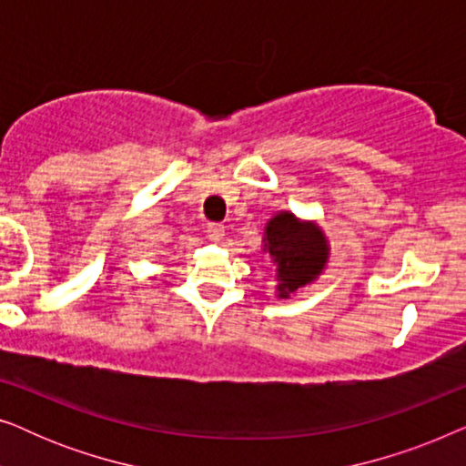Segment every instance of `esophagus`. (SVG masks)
Here are the masks:
<instances>
[{
  "mask_svg": "<svg viewBox=\"0 0 466 466\" xmlns=\"http://www.w3.org/2000/svg\"><path fill=\"white\" fill-rule=\"evenodd\" d=\"M208 238L212 241H220L222 238H225V225H220V222H209Z\"/></svg>",
  "mask_w": 466,
  "mask_h": 466,
  "instance_id": "esophagus-1",
  "label": "esophagus"
}]
</instances>
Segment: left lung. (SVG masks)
Wrapping results in <instances>:
<instances>
[{
    "instance_id": "left-lung-1",
    "label": "left lung",
    "mask_w": 466,
    "mask_h": 466,
    "mask_svg": "<svg viewBox=\"0 0 466 466\" xmlns=\"http://www.w3.org/2000/svg\"><path fill=\"white\" fill-rule=\"evenodd\" d=\"M265 252L278 267V297H290L320 276L329 260L327 238L314 222L279 212L265 227Z\"/></svg>"
}]
</instances>
